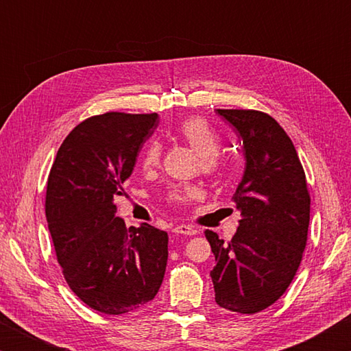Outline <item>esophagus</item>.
I'll return each instance as SVG.
<instances>
[{
    "instance_id": "esophagus-1",
    "label": "esophagus",
    "mask_w": 351,
    "mask_h": 351,
    "mask_svg": "<svg viewBox=\"0 0 351 351\" xmlns=\"http://www.w3.org/2000/svg\"><path fill=\"white\" fill-rule=\"evenodd\" d=\"M173 232L175 234H182V235H197L198 230L192 228V226H187V224H178L173 228Z\"/></svg>"
}]
</instances>
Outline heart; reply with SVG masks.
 <instances>
[{"mask_svg":"<svg viewBox=\"0 0 351 351\" xmlns=\"http://www.w3.org/2000/svg\"><path fill=\"white\" fill-rule=\"evenodd\" d=\"M176 136L199 154V165L203 173L218 175L219 171L223 170V161L221 158L218 156L221 141H219L218 133L209 125V122H207L206 119L197 116L187 117L186 121H182L180 125H178ZM161 144L156 141L150 142L145 148L144 156H142V164H144V167H156L159 161H161ZM198 195L199 192L197 187L186 184V186H178L170 189V192L167 193V201L180 204L186 203L189 199H195Z\"/></svg>","mask_w":351,"mask_h":351,"instance_id":"b5f03b06","label":"heart"}]
</instances>
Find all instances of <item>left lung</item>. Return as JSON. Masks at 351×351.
Returning a JSON list of instances; mask_svg holds the SVG:
<instances>
[{"mask_svg":"<svg viewBox=\"0 0 351 351\" xmlns=\"http://www.w3.org/2000/svg\"><path fill=\"white\" fill-rule=\"evenodd\" d=\"M240 136L246 167L234 193L241 219L224 243L206 230L215 255V302L254 314L282 297L299 269L310 226V193L293 141L274 117L255 110H217Z\"/></svg>","mask_w":351,"mask_h":351,"instance_id":"8db88e82","label":"left lung"}]
</instances>
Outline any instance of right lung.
Segmentation results:
<instances>
[{"mask_svg":"<svg viewBox=\"0 0 351 351\" xmlns=\"http://www.w3.org/2000/svg\"><path fill=\"white\" fill-rule=\"evenodd\" d=\"M156 127V112L88 117L63 141L47 178L46 219L57 261L74 294L99 313L138 310L164 280L167 232L147 223L127 229L114 204Z\"/></svg>","mask_w":351,"mask_h":351,"instance_id":"add662e5","label":"right lung"}]
</instances>
